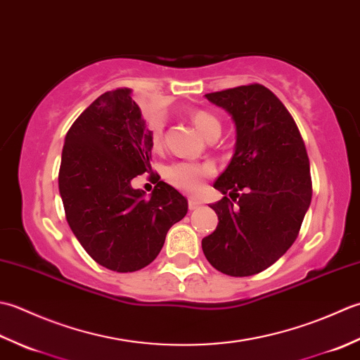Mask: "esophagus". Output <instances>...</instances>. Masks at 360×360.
I'll return each mask as SVG.
<instances>
[{"label":"esophagus","instance_id":"34e87169","mask_svg":"<svg viewBox=\"0 0 360 360\" xmlns=\"http://www.w3.org/2000/svg\"><path fill=\"white\" fill-rule=\"evenodd\" d=\"M188 207H189L191 211H194V210L202 207V202L197 200V199H189V200H188Z\"/></svg>","mask_w":360,"mask_h":360}]
</instances>
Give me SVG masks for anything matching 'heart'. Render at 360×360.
Listing matches in <instances>:
<instances>
[{"label": "heart", "instance_id": "heart-1", "mask_svg": "<svg viewBox=\"0 0 360 360\" xmlns=\"http://www.w3.org/2000/svg\"><path fill=\"white\" fill-rule=\"evenodd\" d=\"M191 121L195 126V129L200 134L208 138L211 135H221V122L208 112L203 110H197V112L191 113ZM152 130V139L153 143L158 144L161 141V135H163V121L155 120L150 126ZM214 174V167L210 163H195V161H179L174 163L166 169V179L167 181L179 188L185 193H199L203 188V183L208 177Z\"/></svg>", "mask_w": 360, "mask_h": 360}]
</instances>
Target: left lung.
<instances>
[{"label":"left lung","mask_w":360,"mask_h":360,"mask_svg":"<svg viewBox=\"0 0 360 360\" xmlns=\"http://www.w3.org/2000/svg\"><path fill=\"white\" fill-rule=\"evenodd\" d=\"M205 98L231 116L236 143L214 181L224 199L210 205L219 224L202 250L219 272L250 276L295 242L312 199L309 158L295 121L269 88L242 85Z\"/></svg>","instance_id":"1"}]
</instances>
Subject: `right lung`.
<instances>
[{"instance_id": "right-lung-1", "label": "right lung", "mask_w": 360, "mask_h": 360, "mask_svg": "<svg viewBox=\"0 0 360 360\" xmlns=\"http://www.w3.org/2000/svg\"><path fill=\"white\" fill-rule=\"evenodd\" d=\"M152 130L127 88L101 94L65 136L58 191L68 225L85 252L115 272L149 266L188 212V200L165 181L150 195L131 186L152 169Z\"/></svg>"}]
</instances>
